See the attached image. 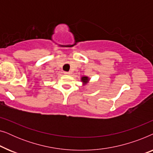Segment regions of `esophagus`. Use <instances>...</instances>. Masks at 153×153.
I'll list each match as a JSON object with an SVG mask.
<instances>
[{
  "label": "esophagus",
  "mask_w": 153,
  "mask_h": 153,
  "mask_svg": "<svg viewBox=\"0 0 153 153\" xmlns=\"http://www.w3.org/2000/svg\"><path fill=\"white\" fill-rule=\"evenodd\" d=\"M71 72H64V74H67V75H70V74H71Z\"/></svg>",
  "instance_id": "34e87169"
}]
</instances>
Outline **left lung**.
Masks as SVG:
<instances>
[{
    "instance_id": "left-lung-1",
    "label": "left lung",
    "mask_w": 153,
    "mask_h": 153,
    "mask_svg": "<svg viewBox=\"0 0 153 153\" xmlns=\"http://www.w3.org/2000/svg\"><path fill=\"white\" fill-rule=\"evenodd\" d=\"M81 80L83 81V83H87L88 81V79L87 76H83L82 77V79H81Z\"/></svg>"
}]
</instances>
